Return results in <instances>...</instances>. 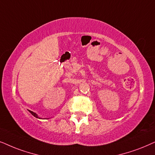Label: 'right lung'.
Masks as SVG:
<instances>
[{
  "mask_svg": "<svg viewBox=\"0 0 155 155\" xmlns=\"http://www.w3.org/2000/svg\"><path fill=\"white\" fill-rule=\"evenodd\" d=\"M28 111L31 113V114H32V115H33V116H35V117H37V118H39V119H47V118H41V117H40L38 116V115L37 114V113L32 112V111H31V110H28ZM47 119H49V118H47Z\"/></svg>",
  "mask_w": 155,
  "mask_h": 155,
  "instance_id": "obj_1",
  "label": "right lung"
}]
</instances>
